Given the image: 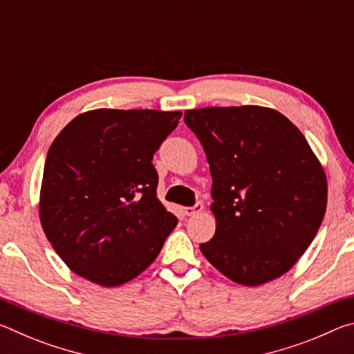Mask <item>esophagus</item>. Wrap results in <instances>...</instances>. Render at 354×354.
<instances>
[{"label": "esophagus", "instance_id": "esophagus-1", "mask_svg": "<svg viewBox=\"0 0 354 354\" xmlns=\"http://www.w3.org/2000/svg\"><path fill=\"white\" fill-rule=\"evenodd\" d=\"M203 211V203H196L195 206L192 207H184V214L187 215V217H192V215H196Z\"/></svg>", "mask_w": 354, "mask_h": 354}]
</instances>
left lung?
Returning <instances> with one entry per match:
<instances>
[{"label":"left lung","mask_w":354,"mask_h":354,"mask_svg":"<svg viewBox=\"0 0 354 354\" xmlns=\"http://www.w3.org/2000/svg\"><path fill=\"white\" fill-rule=\"evenodd\" d=\"M184 122L205 148L215 234L200 245L226 278L261 286L295 266L326 211L325 170L295 124L262 106L201 107Z\"/></svg>","instance_id":"1"}]
</instances>
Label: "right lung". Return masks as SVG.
Returning a JSON list of instances; mask_svg holds the SVG:
<instances>
[{
	"instance_id": "obj_1",
	"label": "right lung",
	"mask_w": 354,
	"mask_h": 354,
	"mask_svg": "<svg viewBox=\"0 0 354 354\" xmlns=\"http://www.w3.org/2000/svg\"><path fill=\"white\" fill-rule=\"evenodd\" d=\"M181 115L95 109L75 117L51 143L39 217L71 272L117 287L158 257L178 220L158 200L151 160Z\"/></svg>"
}]
</instances>
